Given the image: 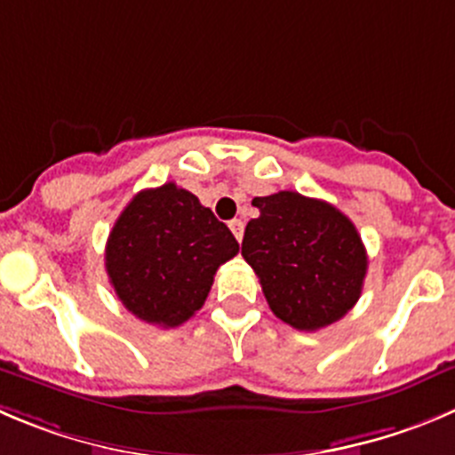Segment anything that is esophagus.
Returning <instances> with one entry per match:
<instances>
[{"mask_svg":"<svg viewBox=\"0 0 455 455\" xmlns=\"http://www.w3.org/2000/svg\"><path fill=\"white\" fill-rule=\"evenodd\" d=\"M230 230H232V235L236 236V241H241L243 239V220L241 219H235V220H230Z\"/></svg>","mask_w":455,"mask_h":455,"instance_id":"esophagus-1","label":"esophagus"}]
</instances>
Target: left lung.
<instances>
[{
	"label": "left lung",
	"instance_id": "left-lung-1",
	"mask_svg": "<svg viewBox=\"0 0 455 455\" xmlns=\"http://www.w3.org/2000/svg\"><path fill=\"white\" fill-rule=\"evenodd\" d=\"M241 254L261 281L272 313L297 331L344 317L362 295L369 257L353 220L297 192L257 196Z\"/></svg>",
	"mask_w": 455,
	"mask_h": 455
}]
</instances>
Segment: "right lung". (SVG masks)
<instances>
[{
	"label": "right lung",
	"instance_id": "1",
	"mask_svg": "<svg viewBox=\"0 0 455 455\" xmlns=\"http://www.w3.org/2000/svg\"><path fill=\"white\" fill-rule=\"evenodd\" d=\"M239 254L228 225L176 183L142 189L116 220L105 266L124 308L174 328L203 308L219 266Z\"/></svg>",
	"mask_w": 455,
	"mask_h": 455
}]
</instances>
